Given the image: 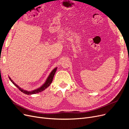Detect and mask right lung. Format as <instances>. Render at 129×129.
<instances>
[{"label": "right lung", "mask_w": 129, "mask_h": 129, "mask_svg": "<svg viewBox=\"0 0 129 129\" xmlns=\"http://www.w3.org/2000/svg\"><path fill=\"white\" fill-rule=\"evenodd\" d=\"M57 69V67H56V68H55L53 70H52V71L50 73V75H49L48 77L47 78V79L46 80V81H45V83L43 84L42 85H41V86L40 88L37 89H35L34 90L31 91H28L25 90H24V89L21 88L20 87H19V86H18L17 84H16L13 81V80H12L11 79V78L9 77V79H10V80L11 81V82H12V83H13L17 88H18V89H19V90L20 91H21V92H23V93L26 94H27V95L33 94H36V93L44 91V90H45L46 88H47L49 86V85H50V84L51 83L52 81V80H53L54 75L55 74V73H56V72Z\"/></svg>", "instance_id": "right-lung-1"}]
</instances>
